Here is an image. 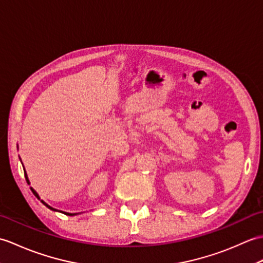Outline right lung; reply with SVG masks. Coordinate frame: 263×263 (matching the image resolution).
<instances>
[{
	"instance_id": "1",
	"label": "right lung",
	"mask_w": 263,
	"mask_h": 263,
	"mask_svg": "<svg viewBox=\"0 0 263 263\" xmlns=\"http://www.w3.org/2000/svg\"><path fill=\"white\" fill-rule=\"evenodd\" d=\"M25 177H26V180H27V182H28V184H29V180H28V177H27V173H26V172H25ZM31 191H32V194H33L34 196H36V197L38 198V199H40V198H39V196H38V194H37V192H36V191H34V190H33L32 188H31ZM42 202L44 203V205H45L46 207H48L49 209H51V211H56V209H54V208H52V207L48 206V205H47V203H46V202H44L43 200H42ZM63 214H65V215H68V216H72V215H75V214H69V213H64V212H63Z\"/></svg>"
}]
</instances>
